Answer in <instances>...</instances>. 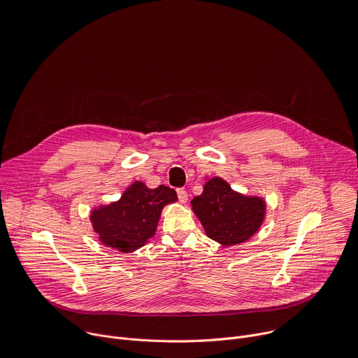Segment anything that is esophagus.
Instances as JSON below:
<instances>
[{
	"mask_svg": "<svg viewBox=\"0 0 358 358\" xmlns=\"http://www.w3.org/2000/svg\"><path fill=\"white\" fill-rule=\"evenodd\" d=\"M177 196H178V200H180L181 203H187V200H188V194H187V191H185V189L178 188V189H177Z\"/></svg>",
	"mask_w": 358,
	"mask_h": 358,
	"instance_id": "34e87169",
	"label": "esophagus"
}]
</instances>
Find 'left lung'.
<instances>
[{
  "instance_id": "8db88e82",
  "label": "left lung",
  "mask_w": 358,
  "mask_h": 358,
  "mask_svg": "<svg viewBox=\"0 0 358 358\" xmlns=\"http://www.w3.org/2000/svg\"><path fill=\"white\" fill-rule=\"evenodd\" d=\"M206 234L221 245H237L252 237L266 215L263 199L247 197L234 191L220 177L204 184L201 196L191 201Z\"/></svg>"
}]
</instances>
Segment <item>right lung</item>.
<instances>
[{
    "instance_id": "obj_1",
    "label": "right lung",
    "mask_w": 358,
    "mask_h": 358,
    "mask_svg": "<svg viewBox=\"0 0 358 358\" xmlns=\"http://www.w3.org/2000/svg\"><path fill=\"white\" fill-rule=\"evenodd\" d=\"M174 201L177 192L173 188L159 185L151 189L136 181L118 201L92 210V229L103 244L121 252H133L155 234L161 210Z\"/></svg>"
}]
</instances>
